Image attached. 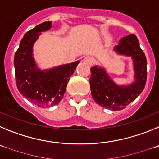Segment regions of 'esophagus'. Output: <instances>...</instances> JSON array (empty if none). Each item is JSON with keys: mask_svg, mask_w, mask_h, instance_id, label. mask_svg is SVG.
Masks as SVG:
<instances>
[{"mask_svg": "<svg viewBox=\"0 0 159 159\" xmlns=\"http://www.w3.org/2000/svg\"><path fill=\"white\" fill-rule=\"evenodd\" d=\"M83 62L85 63V64H88V65H92L94 62V60L92 57H86L84 58V60H83Z\"/></svg>", "mask_w": 159, "mask_h": 159, "instance_id": "obj_1", "label": "esophagus"}]
</instances>
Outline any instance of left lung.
I'll list each match as a JSON object with an SVG mask.
<instances>
[{
    "mask_svg": "<svg viewBox=\"0 0 159 159\" xmlns=\"http://www.w3.org/2000/svg\"><path fill=\"white\" fill-rule=\"evenodd\" d=\"M113 51L119 56L131 58L134 80L127 84H118L105 67L94 65L91 68L89 83L92 98L97 104L112 111H119L133 102L145 88L147 63L139 40L134 34L120 39Z\"/></svg>",
    "mask_w": 159,
    "mask_h": 159,
    "instance_id": "left-lung-1",
    "label": "left lung"
}]
</instances>
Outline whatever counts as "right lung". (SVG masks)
<instances>
[{
	"mask_svg": "<svg viewBox=\"0 0 159 159\" xmlns=\"http://www.w3.org/2000/svg\"><path fill=\"white\" fill-rule=\"evenodd\" d=\"M52 22L38 25L25 33L14 57L16 83L20 93L40 107H50L63 99L80 60L71 64L40 69L33 55V46L42 32L52 29Z\"/></svg>",
	"mask_w": 159,
	"mask_h": 159,
	"instance_id": "obj_1",
	"label": "right lung"
}]
</instances>
